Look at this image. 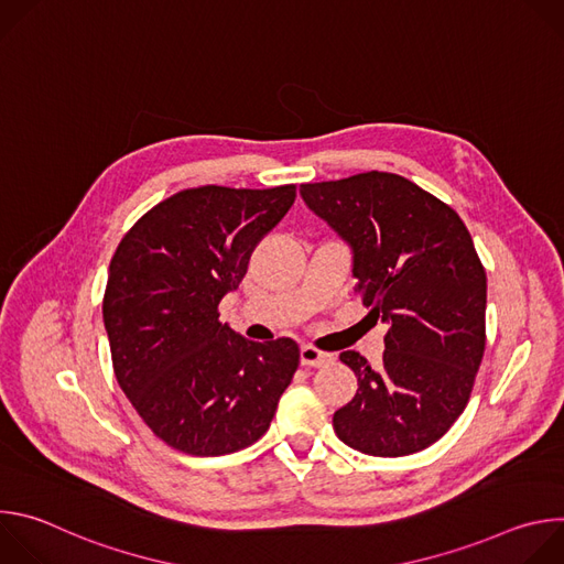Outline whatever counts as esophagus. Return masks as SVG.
<instances>
[{"instance_id": "obj_1", "label": "esophagus", "mask_w": 564, "mask_h": 564, "mask_svg": "<svg viewBox=\"0 0 564 564\" xmlns=\"http://www.w3.org/2000/svg\"><path fill=\"white\" fill-rule=\"evenodd\" d=\"M333 361V355L328 352H321L318 348L314 346H301V364L303 366H326Z\"/></svg>"}]
</instances>
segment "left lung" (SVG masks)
<instances>
[{"instance_id": "left-lung-1", "label": "left lung", "mask_w": 564, "mask_h": 564, "mask_svg": "<svg viewBox=\"0 0 564 564\" xmlns=\"http://www.w3.org/2000/svg\"><path fill=\"white\" fill-rule=\"evenodd\" d=\"M307 207L352 248L355 292L388 324L377 366L339 359L359 388L337 437L375 457L435 444L464 413L487 346V272L457 212L404 176L366 172L301 185Z\"/></svg>"}]
</instances>
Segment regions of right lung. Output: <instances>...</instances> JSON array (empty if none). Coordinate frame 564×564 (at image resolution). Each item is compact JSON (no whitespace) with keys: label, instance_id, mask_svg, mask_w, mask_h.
<instances>
[{"label":"right lung","instance_id":"obj_1","mask_svg":"<svg viewBox=\"0 0 564 564\" xmlns=\"http://www.w3.org/2000/svg\"><path fill=\"white\" fill-rule=\"evenodd\" d=\"M296 185L183 189L122 236L102 299L116 379L155 437L214 457L261 440L299 368L296 341L257 344L218 321Z\"/></svg>","mask_w":564,"mask_h":564}]
</instances>
